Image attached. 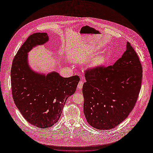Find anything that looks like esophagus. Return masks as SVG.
<instances>
[{
  "instance_id": "obj_1",
  "label": "esophagus",
  "mask_w": 153,
  "mask_h": 153,
  "mask_svg": "<svg viewBox=\"0 0 153 153\" xmlns=\"http://www.w3.org/2000/svg\"><path fill=\"white\" fill-rule=\"evenodd\" d=\"M83 84H84L83 81H79V83H78V88H79V89H82V86H83Z\"/></svg>"
}]
</instances>
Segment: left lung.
Instances as JSON below:
<instances>
[{"mask_svg": "<svg viewBox=\"0 0 153 153\" xmlns=\"http://www.w3.org/2000/svg\"><path fill=\"white\" fill-rule=\"evenodd\" d=\"M82 87L84 114L88 123L99 130H109L123 122L133 109L140 90L142 69L128 42L116 62L85 71Z\"/></svg>", "mask_w": 153, "mask_h": 153, "instance_id": "left-lung-1", "label": "left lung"}]
</instances>
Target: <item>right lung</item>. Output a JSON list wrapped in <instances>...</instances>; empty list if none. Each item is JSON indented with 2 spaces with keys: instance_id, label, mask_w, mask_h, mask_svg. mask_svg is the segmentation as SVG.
<instances>
[{
  "instance_id": "1",
  "label": "right lung",
  "mask_w": 153,
  "mask_h": 153,
  "mask_svg": "<svg viewBox=\"0 0 153 153\" xmlns=\"http://www.w3.org/2000/svg\"><path fill=\"white\" fill-rule=\"evenodd\" d=\"M48 40L47 33L29 36L16 55L11 71L16 106L29 123L42 128L58 121L67 99L74 94L80 80L78 75L64 78L54 71L45 75L30 68L28 53Z\"/></svg>"
}]
</instances>
